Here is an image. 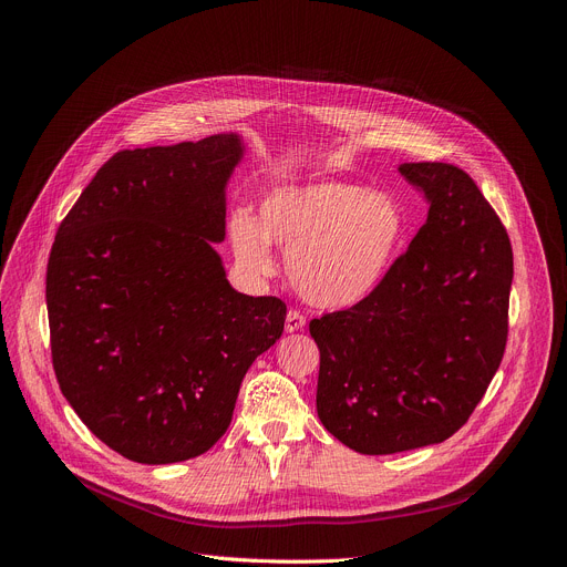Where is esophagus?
Here are the masks:
<instances>
[{"label":"esophagus","instance_id":"esophagus-1","mask_svg":"<svg viewBox=\"0 0 567 567\" xmlns=\"http://www.w3.org/2000/svg\"><path fill=\"white\" fill-rule=\"evenodd\" d=\"M303 326H306L303 312H299V310H289V312H287V319H285V331H287V333L301 331Z\"/></svg>","mask_w":567,"mask_h":567}]
</instances>
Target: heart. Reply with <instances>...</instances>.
<instances>
[{"label":"heart","mask_w":567,"mask_h":567,"mask_svg":"<svg viewBox=\"0 0 567 567\" xmlns=\"http://www.w3.org/2000/svg\"><path fill=\"white\" fill-rule=\"evenodd\" d=\"M400 202L353 184L280 186L259 206V218L238 208L229 216L236 261L257 278L274 274L268 244L287 250V271L303 299L321 308H349L389 274L404 241Z\"/></svg>","instance_id":"heart-1"}]
</instances>
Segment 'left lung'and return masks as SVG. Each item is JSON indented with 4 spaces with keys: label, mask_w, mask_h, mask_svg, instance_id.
<instances>
[{
    "label": "left lung",
    "mask_w": 567,
    "mask_h": 567,
    "mask_svg": "<svg viewBox=\"0 0 567 567\" xmlns=\"http://www.w3.org/2000/svg\"><path fill=\"white\" fill-rule=\"evenodd\" d=\"M400 172L425 193L427 223L370 296L310 321L319 421L363 455L453 436L508 342L513 246L492 204L451 163Z\"/></svg>",
    "instance_id": "left-lung-1"
}]
</instances>
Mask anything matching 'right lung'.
I'll list each match as a JSON object with an SVG mask.
<instances>
[{
    "label": "right lung",
    "mask_w": 567,
    "mask_h": 567,
    "mask_svg": "<svg viewBox=\"0 0 567 567\" xmlns=\"http://www.w3.org/2000/svg\"><path fill=\"white\" fill-rule=\"evenodd\" d=\"M241 156L231 133L116 152L56 229L52 368L80 421L126 460L206 453L248 368L282 336L285 301L231 289L212 248Z\"/></svg>",
    "instance_id": "obj_1"
}]
</instances>
